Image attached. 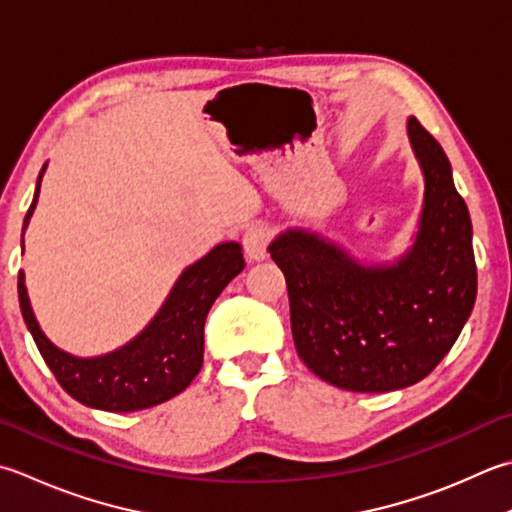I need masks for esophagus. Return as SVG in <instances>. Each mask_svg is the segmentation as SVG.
<instances>
[{
    "instance_id": "esophagus-1",
    "label": "esophagus",
    "mask_w": 512,
    "mask_h": 512,
    "mask_svg": "<svg viewBox=\"0 0 512 512\" xmlns=\"http://www.w3.org/2000/svg\"><path fill=\"white\" fill-rule=\"evenodd\" d=\"M244 253L250 259V262H259V259H264L268 253V244H270V230L262 224L257 226H250L246 233H244Z\"/></svg>"
}]
</instances>
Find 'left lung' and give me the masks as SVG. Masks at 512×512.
Here are the masks:
<instances>
[{
    "label": "left lung",
    "mask_w": 512,
    "mask_h": 512,
    "mask_svg": "<svg viewBox=\"0 0 512 512\" xmlns=\"http://www.w3.org/2000/svg\"><path fill=\"white\" fill-rule=\"evenodd\" d=\"M408 139L424 173V208L413 248L395 264L362 266L302 228L268 246L286 277L299 357L355 393L422 382L457 342L477 297L473 224L453 168L415 117Z\"/></svg>",
    "instance_id": "1"
}]
</instances>
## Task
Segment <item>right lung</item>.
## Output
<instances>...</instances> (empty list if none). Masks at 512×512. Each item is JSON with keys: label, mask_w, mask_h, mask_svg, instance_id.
I'll list each match as a JSON object with an SVG mask.
<instances>
[{"label": "right lung", "mask_w": 512, "mask_h": 512, "mask_svg": "<svg viewBox=\"0 0 512 512\" xmlns=\"http://www.w3.org/2000/svg\"><path fill=\"white\" fill-rule=\"evenodd\" d=\"M44 170L46 164L39 173L24 228L35 210ZM244 266L242 246L237 242L215 246L206 257L179 275L164 306L133 342L99 357L70 355L42 333L28 302L22 270L17 279L19 308L46 366L53 370L59 386L70 397L79 404L108 413H130V410L162 404L193 382L204 364V324L208 310L230 279L242 273Z\"/></svg>", "instance_id": "add662e5"}]
</instances>
